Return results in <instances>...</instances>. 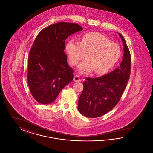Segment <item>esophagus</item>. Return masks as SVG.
I'll use <instances>...</instances> for the list:
<instances>
[{
    "instance_id": "1",
    "label": "esophagus",
    "mask_w": 153,
    "mask_h": 153,
    "mask_svg": "<svg viewBox=\"0 0 153 153\" xmlns=\"http://www.w3.org/2000/svg\"><path fill=\"white\" fill-rule=\"evenodd\" d=\"M73 81H75V82H79L81 81V79H80V77L79 76H75L73 78Z\"/></svg>"
}]
</instances>
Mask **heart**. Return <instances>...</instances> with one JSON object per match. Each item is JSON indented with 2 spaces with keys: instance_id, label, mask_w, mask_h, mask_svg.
I'll return each instance as SVG.
<instances>
[{
  "instance_id": "b5f03b06",
  "label": "heart",
  "mask_w": 153,
  "mask_h": 153,
  "mask_svg": "<svg viewBox=\"0 0 153 153\" xmlns=\"http://www.w3.org/2000/svg\"><path fill=\"white\" fill-rule=\"evenodd\" d=\"M66 51L72 65L82 61L77 66V70L82 74L95 71L97 74H104L116 65L120 57L121 49L118 44L99 33L90 32L84 34L79 42L70 39L66 45Z\"/></svg>"
}]
</instances>
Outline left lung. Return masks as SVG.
Returning a JSON list of instances; mask_svg holds the SVG:
<instances>
[{
    "mask_svg": "<svg viewBox=\"0 0 153 153\" xmlns=\"http://www.w3.org/2000/svg\"><path fill=\"white\" fill-rule=\"evenodd\" d=\"M123 45L120 66L97 78H87L79 99L78 109L87 117H98L113 109L120 100L130 78L131 55L122 34L117 33Z\"/></svg>",
    "mask_w": 153,
    "mask_h": 153,
    "instance_id": "obj_1",
    "label": "left lung"
}]
</instances>
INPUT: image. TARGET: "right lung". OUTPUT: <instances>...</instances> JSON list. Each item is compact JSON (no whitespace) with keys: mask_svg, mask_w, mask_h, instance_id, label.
Returning <instances> with one entry per match:
<instances>
[{"mask_svg":"<svg viewBox=\"0 0 153 153\" xmlns=\"http://www.w3.org/2000/svg\"><path fill=\"white\" fill-rule=\"evenodd\" d=\"M79 25L61 22L42 30L30 51L27 81L32 96L41 104L54 102L61 91L73 79L68 65L65 41L82 30Z\"/></svg>","mask_w":153,"mask_h":153,"instance_id":"1","label":"right lung"}]
</instances>
